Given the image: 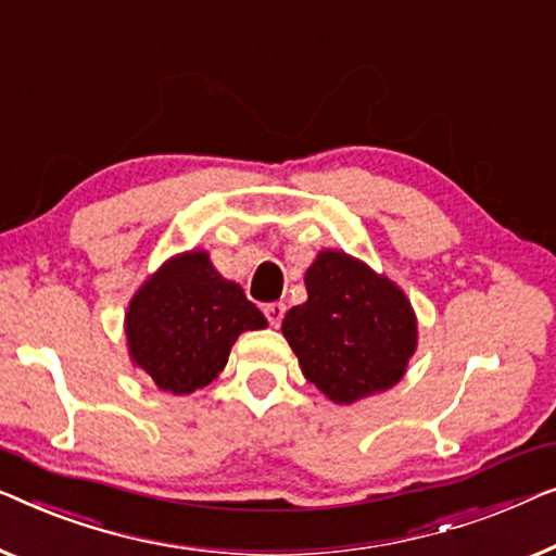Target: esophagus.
<instances>
[{
	"instance_id": "obj_1",
	"label": "esophagus",
	"mask_w": 556,
	"mask_h": 556,
	"mask_svg": "<svg viewBox=\"0 0 556 556\" xmlns=\"http://www.w3.org/2000/svg\"><path fill=\"white\" fill-rule=\"evenodd\" d=\"M263 313H265V318H268V324L278 328L280 320H283V316H286V303H268L263 308Z\"/></svg>"
}]
</instances>
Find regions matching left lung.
<instances>
[{"label":"left lung","mask_w":556,"mask_h":556,"mask_svg":"<svg viewBox=\"0 0 556 556\" xmlns=\"http://www.w3.org/2000/svg\"><path fill=\"white\" fill-rule=\"evenodd\" d=\"M308 301L283 318L303 376L333 404L386 391L416 351V316L406 293L366 263L320 251L305 270Z\"/></svg>","instance_id":"left-lung-1"}]
</instances>
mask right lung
<instances>
[{
    "label": "right lung",
    "instance_id": "1",
    "mask_svg": "<svg viewBox=\"0 0 556 556\" xmlns=\"http://www.w3.org/2000/svg\"><path fill=\"white\" fill-rule=\"evenodd\" d=\"M265 326L268 320L243 288L225 280L205 251L167 261L144 280L125 313L132 364L175 396L218 378L236 338Z\"/></svg>",
    "mask_w": 556,
    "mask_h": 556
}]
</instances>
